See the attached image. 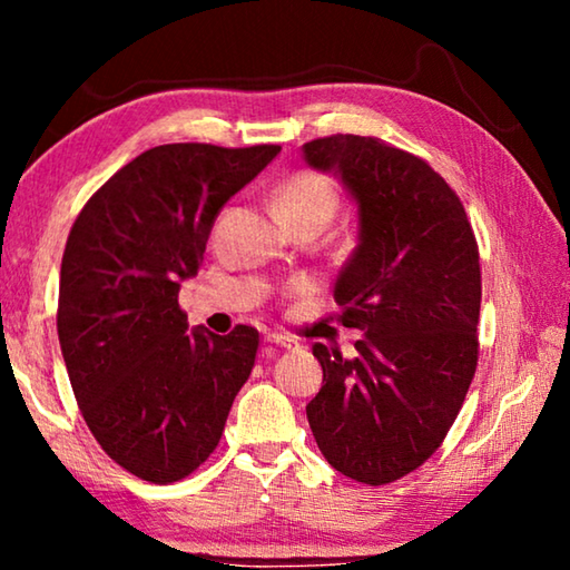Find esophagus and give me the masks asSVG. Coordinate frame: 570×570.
I'll return each mask as SVG.
<instances>
[{"mask_svg": "<svg viewBox=\"0 0 570 570\" xmlns=\"http://www.w3.org/2000/svg\"><path fill=\"white\" fill-rule=\"evenodd\" d=\"M264 342L268 346H282V350H296L298 346L294 336H286V334H268V336H264Z\"/></svg>", "mask_w": 570, "mask_h": 570, "instance_id": "34e87169", "label": "esophagus"}]
</instances>
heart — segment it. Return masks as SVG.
Returning <instances> with one entry per match:
<instances>
[{"mask_svg": "<svg viewBox=\"0 0 570 570\" xmlns=\"http://www.w3.org/2000/svg\"><path fill=\"white\" fill-rule=\"evenodd\" d=\"M336 208L332 183L320 173L298 170L274 190V210L282 226L298 220H330Z\"/></svg>", "mask_w": 570, "mask_h": 570, "instance_id": "heart-1", "label": "heart"}]
</instances>
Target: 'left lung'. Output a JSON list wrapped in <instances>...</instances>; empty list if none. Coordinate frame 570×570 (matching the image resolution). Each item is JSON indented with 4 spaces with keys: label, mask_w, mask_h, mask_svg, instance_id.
<instances>
[{
    "label": "left lung",
    "mask_w": 570,
    "mask_h": 570,
    "mask_svg": "<svg viewBox=\"0 0 570 570\" xmlns=\"http://www.w3.org/2000/svg\"><path fill=\"white\" fill-rule=\"evenodd\" d=\"M356 206V246L334 284L356 354L314 344L324 384L308 428L334 470L384 485L445 440L478 366L480 264L460 198L422 158L380 138L302 146Z\"/></svg>",
    "instance_id": "1"
}]
</instances>
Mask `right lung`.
<instances>
[{"mask_svg": "<svg viewBox=\"0 0 570 570\" xmlns=\"http://www.w3.org/2000/svg\"><path fill=\"white\" fill-rule=\"evenodd\" d=\"M282 148L158 146L95 193L67 238L57 334L100 448L132 475L176 482L206 462L256 360L258 332L188 330L180 284L214 220Z\"/></svg>", "mask_w": 570, "mask_h": 570, "instance_id": "right-lung-1", "label": "right lung"}]
</instances>
